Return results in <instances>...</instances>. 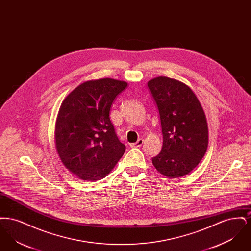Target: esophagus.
<instances>
[{
	"mask_svg": "<svg viewBox=\"0 0 251 251\" xmlns=\"http://www.w3.org/2000/svg\"><path fill=\"white\" fill-rule=\"evenodd\" d=\"M143 139H138L136 143L131 144V147H132V148H139V147H141L143 145Z\"/></svg>",
	"mask_w": 251,
	"mask_h": 251,
	"instance_id": "34e87169",
	"label": "esophagus"
}]
</instances>
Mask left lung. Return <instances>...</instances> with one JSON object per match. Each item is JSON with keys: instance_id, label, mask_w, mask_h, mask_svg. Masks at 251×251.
Instances as JSON below:
<instances>
[{"instance_id": "obj_1", "label": "left lung", "mask_w": 251, "mask_h": 251, "mask_svg": "<svg viewBox=\"0 0 251 251\" xmlns=\"http://www.w3.org/2000/svg\"><path fill=\"white\" fill-rule=\"evenodd\" d=\"M148 86L159 110L163 147L152 164L167 178L190 173L205 155L209 130L202 106L187 84L165 76L150 80Z\"/></svg>"}]
</instances>
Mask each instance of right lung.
<instances>
[{
  "label": "right lung",
  "instance_id": "1",
  "mask_svg": "<svg viewBox=\"0 0 251 251\" xmlns=\"http://www.w3.org/2000/svg\"><path fill=\"white\" fill-rule=\"evenodd\" d=\"M128 84L111 78L86 81L63 100L54 141L60 160L78 179H103L125 152L110 120L111 106Z\"/></svg>",
  "mask_w": 251,
  "mask_h": 251
}]
</instances>
